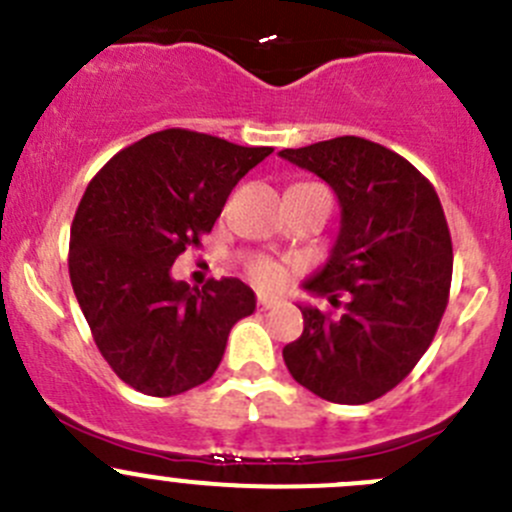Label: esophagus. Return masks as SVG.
Masks as SVG:
<instances>
[{"label": "esophagus", "instance_id": "1", "mask_svg": "<svg viewBox=\"0 0 512 512\" xmlns=\"http://www.w3.org/2000/svg\"><path fill=\"white\" fill-rule=\"evenodd\" d=\"M277 299L275 297H267V294H260V297H257V307L260 309H275L277 307Z\"/></svg>", "mask_w": 512, "mask_h": 512}]
</instances>
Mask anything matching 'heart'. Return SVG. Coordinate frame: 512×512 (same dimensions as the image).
Returning <instances> with one entry per match:
<instances>
[{
  "instance_id": "1",
  "label": "heart",
  "mask_w": 512,
  "mask_h": 512,
  "mask_svg": "<svg viewBox=\"0 0 512 512\" xmlns=\"http://www.w3.org/2000/svg\"><path fill=\"white\" fill-rule=\"evenodd\" d=\"M250 272L252 277H255V282H260L262 287H277L285 280V267L275 260H265V257L252 262Z\"/></svg>"
}]
</instances>
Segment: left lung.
Wrapping results in <instances>:
<instances>
[{"instance_id":"left-lung-1","label":"left lung","mask_w":512,"mask_h":512,"mask_svg":"<svg viewBox=\"0 0 512 512\" xmlns=\"http://www.w3.org/2000/svg\"><path fill=\"white\" fill-rule=\"evenodd\" d=\"M280 156L334 190L342 225L304 289L342 317L299 304L302 337L282 349L297 384L334 404H369L409 376L448 304L453 247L433 185L389 148L342 136Z\"/></svg>"}]
</instances>
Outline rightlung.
Instances as JSON below:
<instances>
[{
	"instance_id": "1",
	"label": "right lung",
	"mask_w": 512,
	"mask_h": 512,
	"mask_svg": "<svg viewBox=\"0 0 512 512\" xmlns=\"http://www.w3.org/2000/svg\"><path fill=\"white\" fill-rule=\"evenodd\" d=\"M270 153L168 128L116 153L86 188L71 223V287L98 352L141 394L205 384L230 329L255 312V292L237 277L198 289L175 282L170 267Z\"/></svg>"
}]
</instances>
